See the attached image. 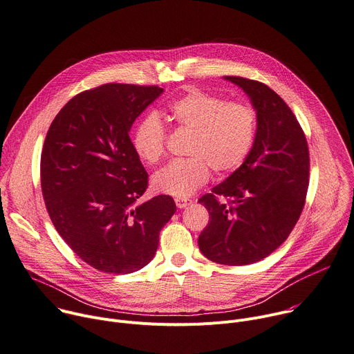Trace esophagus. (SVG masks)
<instances>
[{
  "label": "esophagus",
  "mask_w": 354,
  "mask_h": 354,
  "mask_svg": "<svg viewBox=\"0 0 354 354\" xmlns=\"http://www.w3.org/2000/svg\"><path fill=\"white\" fill-rule=\"evenodd\" d=\"M191 200H188V198H176V205H177V208H180V209H183V208H187L188 205H191Z\"/></svg>",
  "instance_id": "1"
}]
</instances>
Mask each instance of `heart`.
<instances>
[{
  "mask_svg": "<svg viewBox=\"0 0 354 354\" xmlns=\"http://www.w3.org/2000/svg\"><path fill=\"white\" fill-rule=\"evenodd\" d=\"M167 120L189 131L188 159L170 162L151 180L157 192L185 198L203 187L211 176H226L238 170L254 146L257 113L248 102H227L225 98L191 90L171 101ZM132 147L149 166L162 160L166 151V129L159 116L149 113L139 121L132 135Z\"/></svg>",
  "mask_w": 354,
  "mask_h": 354,
  "instance_id": "obj_1",
  "label": "heart"
}]
</instances>
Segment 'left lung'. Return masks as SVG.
<instances>
[{"label": "left lung", "instance_id": "obj_1", "mask_svg": "<svg viewBox=\"0 0 354 354\" xmlns=\"http://www.w3.org/2000/svg\"><path fill=\"white\" fill-rule=\"evenodd\" d=\"M225 80L250 98L257 132L248 160L198 200L209 212L198 246L215 263L245 266L267 257L290 236L305 205L309 153L301 125L277 93L245 77Z\"/></svg>", "mask_w": 354, "mask_h": 354}]
</instances>
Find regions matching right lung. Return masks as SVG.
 I'll list each match as a JSON object with an SVG mask.
<instances>
[{
	"mask_svg": "<svg viewBox=\"0 0 354 354\" xmlns=\"http://www.w3.org/2000/svg\"><path fill=\"white\" fill-rule=\"evenodd\" d=\"M157 86L104 84L73 97L53 120L41 156L42 194L63 241L108 274L145 267L176 212L170 195L138 204L147 173L132 147L136 118Z\"/></svg>",
	"mask_w": 354,
	"mask_h": 354,
	"instance_id": "obj_1",
	"label": "right lung"
}]
</instances>
